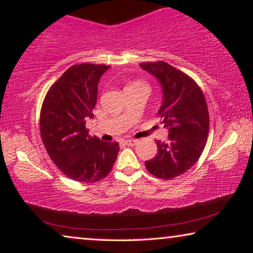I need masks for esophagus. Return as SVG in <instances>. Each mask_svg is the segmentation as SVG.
Listing matches in <instances>:
<instances>
[{"instance_id":"esophagus-1","label":"esophagus","mask_w":253,"mask_h":253,"mask_svg":"<svg viewBox=\"0 0 253 253\" xmlns=\"http://www.w3.org/2000/svg\"><path fill=\"white\" fill-rule=\"evenodd\" d=\"M137 140L136 139H127L125 140V144L128 145V146H134V145H136Z\"/></svg>"}]
</instances>
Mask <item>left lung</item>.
<instances>
[{
    "instance_id": "8db88e82",
    "label": "left lung",
    "mask_w": 253,
    "mask_h": 253,
    "mask_svg": "<svg viewBox=\"0 0 253 253\" xmlns=\"http://www.w3.org/2000/svg\"><path fill=\"white\" fill-rule=\"evenodd\" d=\"M140 67L162 84L164 97L158 116L169 130V142L156 140V156L145 166L154 176L172 179L190 169L202 155L210 127L207 100L195 80L168 62H143Z\"/></svg>"
}]
</instances>
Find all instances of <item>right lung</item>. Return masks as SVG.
I'll return each mask as SVG.
<instances>
[{
	"mask_svg": "<svg viewBox=\"0 0 253 253\" xmlns=\"http://www.w3.org/2000/svg\"><path fill=\"white\" fill-rule=\"evenodd\" d=\"M109 66L81 63L67 69L42 102L40 134L54 165L71 179L95 183L110 173L119 144L89 135L85 121L93 117L98 83Z\"/></svg>",
	"mask_w": 253,
	"mask_h": 253,
	"instance_id": "add662e5",
	"label": "right lung"
}]
</instances>
